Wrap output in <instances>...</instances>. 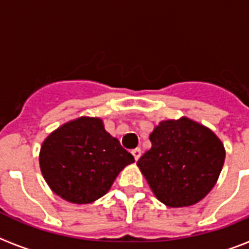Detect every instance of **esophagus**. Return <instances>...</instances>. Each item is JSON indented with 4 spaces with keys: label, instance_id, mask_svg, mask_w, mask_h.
I'll list each match as a JSON object with an SVG mask.
<instances>
[{
    "label": "esophagus",
    "instance_id": "1",
    "mask_svg": "<svg viewBox=\"0 0 249 249\" xmlns=\"http://www.w3.org/2000/svg\"><path fill=\"white\" fill-rule=\"evenodd\" d=\"M132 155H133V157H135V160H137L138 158L141 157V149H140V148L132 149Z\"/></svg>",
    "mask_w": 249,
    "mask_h": 249
}]
</instances>
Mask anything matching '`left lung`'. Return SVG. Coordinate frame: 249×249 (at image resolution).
<instances>
[{"instance_id":"left-lung-1","label":"left lung","mask_w":249,"mask_h":249,"mask_svg":"<svg viewBox=\"0 0 249 249\" xmlns=\"http://www.w3.org/2000/svg\"><path fill=\"white\" fill-rule=\"evenodd\" d=\"M152 147L137 166L156 198L167 207H190L211 192L226 158L214 132L188 117L160 121L149 135Z\"/></svg>"}]
</instances>
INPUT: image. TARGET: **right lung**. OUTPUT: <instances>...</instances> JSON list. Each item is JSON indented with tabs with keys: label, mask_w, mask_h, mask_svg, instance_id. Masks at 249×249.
I'll list each match as a JSON object with an SVG mask.
<instances>
[{
	"label": "right lung",
	"mask_w": 249,
	"mask_h": 249,
	"mask_svg": "<svg viewBox=\"0 0 249 249\" xmlns=\"http://www.w3.org/2000/svg\"><path fill=\"white\" fill-rule=\"evenodd\" d=\"M39 168L50 188L65 201L92 203L108 192L118 173L135 162L98 117L66 122L51 132L39 151Z\"/></svg>",
	"instance_id": "obj_1"
}]
</instances>
